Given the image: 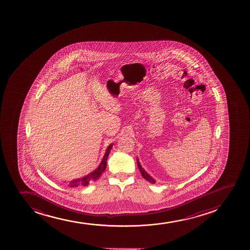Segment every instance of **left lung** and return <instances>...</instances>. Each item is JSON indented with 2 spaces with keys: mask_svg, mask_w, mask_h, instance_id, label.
<instances>
[{
  "mask_svg": "<svg viewBox=\"0 0 250 250\" xmlns=\"http://www.w3.org/2000/svg\"><path fill=\"white\" fill-rule=\"evenodd\" d=\"M137 165L138 168L140 169V171H141V174H142V176L146 179V180H148L149 182L153 183L154 184L155 183V180L154 179H152L151 176H149V174H147L145 170H144V168H142V166H141V164L139 162V160H137Z\"/></svg>",
  "mask_w": 250,
  "mask_h": 250,
  "instance_id": "1",
  "label": "left lung"
}]
</instances>
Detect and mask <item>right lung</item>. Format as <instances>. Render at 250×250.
Returning a JSON list of instances; mask_svg holds the SVG:
<instances>
[{"mask_svg": "<svg viewBox=\"0 0 250 250\" xmlns=\"http://www.w3.org/2000/svg\"><path fill=\"white\" fill-rule=\"evenodd\" d=\"M113 145H109V147L107 148L106 152L104 154V158L101 161V165L99 166L98 168H96L95 171L92 172L91 174H88L87 176L84 177L83 179H78V180H74L72 182H70V187H77L78 185H82L83 186H86L89 185V183L90 181H96V180H98L99 178L101 177V174L104 171V169L106 168V160L109 156V152L111 150Z\"/></svg>", "mask_w": 250, "mask_h": 250, "instance_id": "obj_1", "label": "right lung"}]
</instances>
